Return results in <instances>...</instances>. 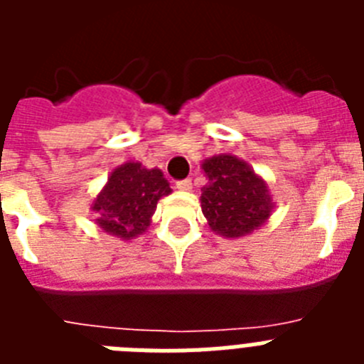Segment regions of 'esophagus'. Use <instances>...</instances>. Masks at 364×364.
I'll return each mask as SVG.
<instances>
[{"label": "esophagus", "mask_w": 364, "mask_h": 364, "mask_svg": "<svg viewBox=\"0 0 364 364\" xmlns=\"http://www.w3.org/2000/svg\"><path fill=\"white\" fill-rule=\"evenodd\" d=\"M176 188H178L180 191H191V189H193L191 180H189V178H186V180H178V182H176Z\"/></svg>", "instance_id": "34e87169"}]
</instances>
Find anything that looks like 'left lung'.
Masks as SVG:
<instances>
[{"label": "left lung", "instance_id": "obj_1", "mask_svg": "<svg viewBox=\"0 0 364 364\" xmlns=\"http://www.w3.org/2000/svg\"><path fill=\"white\" fill-rule=\"evenodd\" d=\"M208 184L200 205L208 226L224 239H239L260 230L275 208L269 186L253 167L230 153L215 154L200 164Z\"/></svg>", "mask_w": 364, "mask_h": 364}]
</instances>
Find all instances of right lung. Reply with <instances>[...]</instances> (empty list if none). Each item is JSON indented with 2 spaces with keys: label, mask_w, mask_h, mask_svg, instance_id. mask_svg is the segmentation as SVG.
I'll use <instances>...</instances> for the list:
<instances>
[{
  "label": "right lung",
  "mask_w": 364,
  "mask_h": 364,
  "mask_svg": "<svg viewBox=\"0 0 364 364\" xmlns=\"http://www.w3.org/2000/svg\"><path fill=\"white\" fill-rule=\"evenodd\" d=\"M171 191L160 169H147L140 162L129 160L112 169L102 191L91 202L95 224L122 240L134 239L147 231L159 200Z\"/></svg>",
  "instance_id": "add662e5"
}]
</instances>
